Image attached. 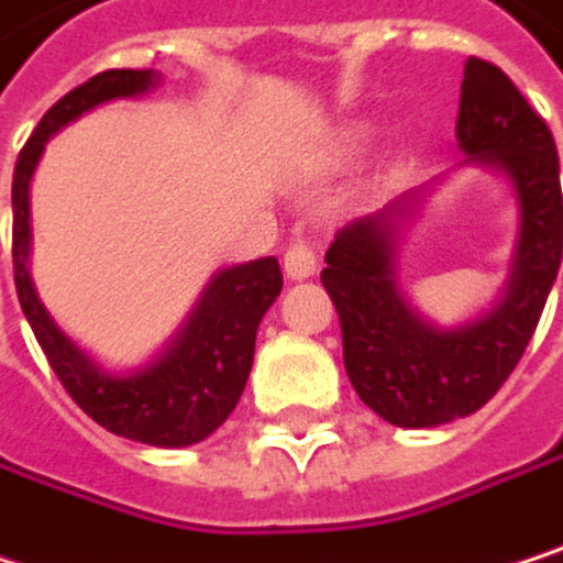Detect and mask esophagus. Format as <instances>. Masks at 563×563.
<instances>
[{
	"instance_id": "esophagus-1",
	"label": "esophagus",
	"mask_w": 563,
	"mask_h": 563,
	"mask_svg": "<svg viewBox=\"0 0 563 563\" xmlns=\"http://www.w3.org/2000/svg\"><path fill=\"white\" fill-rule=\"evenodd\" d=\"M284 269H287V276L290 279H307V276H313L317 273V250L307 243V240H290V246H287V253H284Z\"/></svg>"
}]
</instances>
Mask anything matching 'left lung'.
Here are the masks:
<instances>
[{"label": "left lung", "instance_id": "1", "mask_svg": "<svg viewBox=\"0 0 563 563\" xmlns=\"http://www.w3.org/2000/svg\"><path fill=\"white\" fill-rule=\"evenodd\" d=\"M455 137L468 161L505 170L518 194L521 236L498 307L455 330H439L409 307L396 273V223L412 213L419 190L336 230L320 273L340 313L353 389L402 429L465 419L505 386L561 266V164L551 128L498 65L475 55L465 62Z\"/></svg>", "mask_w": 563, "mask_h": 563}]
</instances>
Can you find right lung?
<instances>
[{
    "mask_svg": "<svg viewBox=\"0 0 563 563\" xmlns=\"http://www.w3.org/2000/svg\"><path fill=\"white\" fill-rule=\"evenodd\" d=\"M154 81L157 75L151 68H108L71 88L45 111L15 161L12 269L22 313L48 366L62 379L65 393L81 406V412H88L101 429L131 442L184 449L217 432L240 402L253 366L256 327L269 303L279 297V290H284V273H279L276 256H260L220 269L207 284L180 333L170 340V346L154 363L128 376L101 369L55 327L29 276V184L45 151V141L85 111L114 98H134Z\"/></svg>",
    "mask_w": 563,
    "mask_h": 563,
    "instance_id": "add662e5",
    "label": "right lung"
}]
</instances>
